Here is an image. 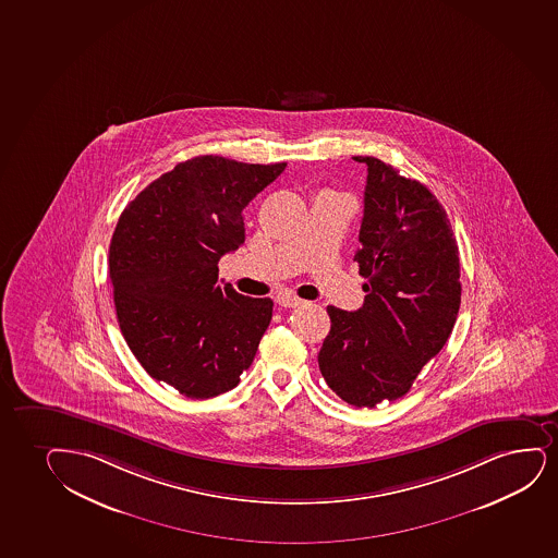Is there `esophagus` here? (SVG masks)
<instances>
[{"label": "esophagus", "instance_id": "1", "mask_svg": "<svg viewBox=\"0 0 558 558\" xmlns=\"http://www.w3.org/2000/svg\"><path fill=\"white\" fill-rule=\"evenodd\" d=\"M276 303L283 306V308H296V306H301L304 301L303 299H299V296L291 295V293H280V295L276 296Z\"/></svg>", "mask_w": 558, "mask_h": 558}]
</instances>
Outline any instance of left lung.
I'll use <instances>...</instances> for the list:
<instances>
[{
  "label": "left lung",
  "instance_id": "1",
  "mask_svg": "<svg viewBox=\"0 0 558 558\" xmlns=\"http://www.w3.org/2000/svg\"><path fill=\"white\" fill-rule=\"evenodd\" d=\"M365 213L355 254L366 278L355 312L327 306L330 330L317 355L327 386L351 407L404 397L440 353L461 306L453 229L438 199L417 180L371 156Z\"/></svg>",
  "mask_w": 558,
  "mask_h": 558
}]
</instances>
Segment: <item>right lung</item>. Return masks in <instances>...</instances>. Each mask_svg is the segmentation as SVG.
Listing matches in <instances>:
<instances>
[{
    "instance_id": "obj_1",
    "label": "right lung",
    "mask_w": 558,
    "mask_h": 558,
    "mask_svg": "<svg viewBox=\"0 0 558 558\" xmlns=\"http://www.w3.org/2000/svg\"><path fill=\"white\" fill-rule=\"evenodd\" d=\"M286 166L197 156L154 180L118 220V325L151 378L187 399L236 387L269 327L272 301L220 288L218 262L244 242L242 210Z\"/></svg>"
}]
</instances>
